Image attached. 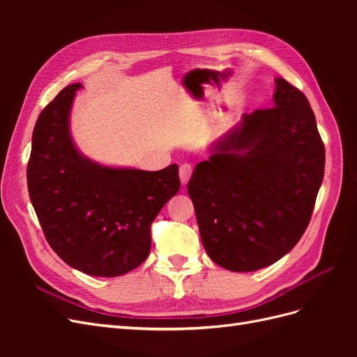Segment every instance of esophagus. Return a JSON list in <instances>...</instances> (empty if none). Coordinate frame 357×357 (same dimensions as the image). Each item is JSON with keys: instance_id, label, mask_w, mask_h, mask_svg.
<instances>
[{"instance_id": "34e87169", "label": "esophagus", "mask_w": 357, "mask_h": 357, "mask_svg": "<svg viewBox=\"0 0 357 357\" xmlns=\"http://www.w3.org/2000/svg\"><path fill=\"white\" fill-rule=\"evenodd\" d=\"M192 172H193V168H192L190 164H181V165H180L178 176H180V181H181L183 186L188 185V181H189L190 177H192Z\"/></svg>"}]
</instances>
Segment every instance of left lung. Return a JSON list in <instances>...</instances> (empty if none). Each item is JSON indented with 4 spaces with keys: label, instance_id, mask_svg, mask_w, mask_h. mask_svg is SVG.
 <instances>
[{
    "label": "left lung",
    "instance_id": "left-lung-1",
    "mask_svg": "<svg viewBox=\"0 0 357 357\" xmlns=\"http://www.w3.org/2000/svg\"><path fill=\"white\" fill-rule=\"evenodd\" d=\"M273 101L244 113L188 183L205 252L234 273L273 265L296 245L325 174L307 96L278 77Z\"/></svg>",
    "mask_w": 357,
    "mask_h": 357
}]
</instances>
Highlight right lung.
Masks as SVG:
<instances>
[{"instance_id": "right-lung-1", "label": "right lung", "mask_w": 357, "mask_h": 357, "mask_svg": "<svg viewBox=\"0 0 357 357\" xmlns=\"http://www.w3.org/2000/svg\"><path fill=\"white\" fill-rule=\"evenodd\" d=\"M80 88H63L37 119L26 168L29 198L63 262L88 275L117 277L147 259L150 225L180 189L178 167L116 168L82 155L70 132Z\"/></svg>"}]
</instances>
